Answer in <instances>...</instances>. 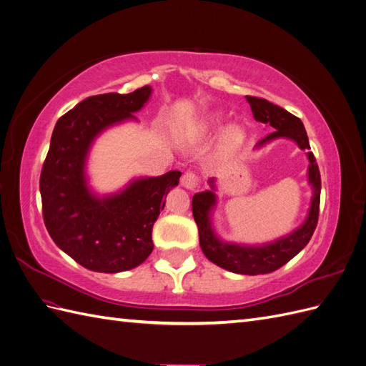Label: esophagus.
I'll use <instances>...</instances> for the list:
<instances>
[{"mask_svg": "<svg viewBox=\"0 0 366 366\" xmlns=\"http://www.w3.org/2000/svg\"><path fill=\"white\" fill-rule=\"evenodd\" d=\"M180 182H182V186L186 187V189L194 191V189H197L198 186H200L202 179H200V175H198L195 171H186L183 174Z\"/></svg>", "mask_w": 366, "mask_h": 366, "instance_id": "1", "label": "esophagus"}]
</instances>
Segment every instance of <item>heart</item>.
<instances>
[{"label":"heart","mask_w":366,"mask_h":366,"mask_svg":"<svg viewBox=\"0 0 366 366\" xmlns=\"http://www.w3.org/2000/svg\"><path fill=\"white\" fill-rule=\"evenodd\" d=\"M242 137H244V134H242V131L238 128V127H232L227 129L226 136H224V145L227 148H235L238 147Z\"/></svg>","instance_id":"1"}]
</instances>
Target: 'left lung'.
<instances>
[{
    "label": "left lung",
    "mask_w": 366,
    "mask_h": 366,
    "mask_svg": "<svg viewBox=\"0 0 366 366\" xmlns=\"http://www.w3.org/2000/svg\"><path fill=\"white\" fill-rule=\"evenodd\" d=\"M250 104L253 117L262 124H270L274 128L273 132L265 136L258 142V145H264L265 142L273 140L276 137H289L295 140L299 148L308 149L310 143L307 137V131L301 119L293 116L287 109L274 105L262 97L246 96ZM310 168L308 177L310 183L313 186V200L310 207L308 217L305 223L295 230L292 235L285 237L280 241H274L272 244L262 247H247L237 244H226L221 242L210 229L209 212L215 204V194L212 191H206L195 194L192 197V214L198 226V237H200V247L206 258L214 264L219 265L229 272L241 273V274H264L278 270L284 264L289 262L293 257L301 252L310 238L313 237V232L317 226L319 219V203H320V172L319 166L313 152H308ZM214 189V183L210 182Z\"/></svg>",
    "instance_id": "left-lung-1"
}]
</instances>
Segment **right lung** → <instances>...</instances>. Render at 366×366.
<instances>
[{
    "mask_svg": "<svg viewBox=\"0 0 366 366\" xmlns=\"http://www.w3.org/2000/svg\"><path fill=\"white\" fill-rule=\"evenodd\" d=\"M149 94L145 85L128 94L90 96L61 116L53 129L39 179L44 224L56 246L88 270L117 273L145 261L164 198L179 184L180 171L137 180L107 198L92 195L85 184L84 163L93 139L134 117Z\"/></svg>",
    "mask_w": 366,
    "mask_h": 366,
    "instance_id": "right-lung-1",
    "label": "right lung"
}]
</instances>
